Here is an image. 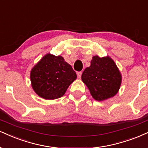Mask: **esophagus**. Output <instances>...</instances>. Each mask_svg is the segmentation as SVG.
<instances>
[{
	"mask_svg": "<svg viewBox=\"0 0 148 148\" xmlns=\"http://www.w3.org/2000/svg\"><path fill=\"white\" fill-rule=\"evenodd\" d=\"M77 77L79 78V79L81 78V76H82V72H81V71H79V72L77 73Z\"/></svg>",
	"mask_w": 148,
	"mask_h": 148,
	"instance_id": "esophagus-1",
	"label": "esophagus"
}]
</instances>
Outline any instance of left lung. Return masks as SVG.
<instances>
[{
    "instance_id": "left-lung-1",
    "label": "left lung",
    "mask_w": 148,
    "mask_h": 148,
    "mask_svg": "<svg viewBox=\"0 0 148 148\" xmlns=\"http://www.w3.org/2000/svg\"><path fill=\"white\" fill-rule=\"evenodd\" d=\"M82 79L97 101L112 97L117 93L121 84V75L110 57H92L90 66L85 69Z\"/></svg>"
}]
</instances>
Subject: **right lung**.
<instances>
[{
	"label": "right lung",
	"instance_id": "obj_1",
	"mask_svg": "<svg viewBox=\"0 0 148 148\" xmlns=\"http://www.w3.org/2000/svg\"><path fill=\"white\" fill-rule=\"evenodd\" d=\"M30 78L32 88L38 96L56 99L64 95L77 75L63 57L48 53L32 69Z\"/></svg>",
	"mask_w": 148,
	"mask_h": 148
}]
</instances>
